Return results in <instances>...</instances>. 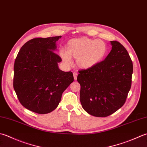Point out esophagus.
I'll list each match as a JSON object with an SVG mask.
<instances>
[{
    "instance_id": "1",
    "label": "esophagus",
    "mask_w": 147,
    "mask_h": 147,
    "mask_svg": "<svg viewBox=\"0 0 147 147\" xmlns=\"http://www.w3.org/2000/svg\"><path fill=\"white\" fill-rule=\"evenodd\" d=\"M77 76H78V73H76V72H74V73H73V76H74V80H76Z\"/></svg>"
}]
</instances>
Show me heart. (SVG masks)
Here are the masks:
<instances>
[{"mask_svg":"<svg viewBox=\"0 0 147 147\" xmlns=\"http://www.w3.org/2000/svg\"><path fill=\"white\" fill-rule=\"evenodd\" d=\"M66 49H61L59 55L66 65L72 64L76 59V65L82 69H89L102 61L108 51L106 42L101 39H93L86 37L71 39L66 45Z\"/></svg>","mask_w":147,"mask_h":147,"instance_id":"heart-1","label":"heart"}]
</instances>
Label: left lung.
Returning a JSON list of instances; mask_svg holds the SVG:
<instances>
[{"instance_id": "1", "label": "left lung", "mask_w": 147, "mask_h": 147, "mask_svg": "<svg viewBox=\"0 0 147 147\" xmlns=\"http://www.w3.org/2000/svg\"><path fill=\"white\" fill-rule=\"evenodd\" d=\"M111 50L98 65L79 71L80 102L88 114L105 117L124 105L131 87L133 62L119 42L110 41Z\"/></svg>"}]
</instances>
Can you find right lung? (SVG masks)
Here are the masks:
<instances>
[{"instance_id":"obj_1","label":"right lung","mask_w":147,"mask_h":147,"mask_svg":"<svg viewBox=\"0 0 147 147\" xmlns=\"http://www.w3.org/2000/svg\"><path fill=\"white\" fill-rule=\"evenodd\" d=\"M61 37L32 39L17 55L13 87L19 101L28 110L39 114L53 111L63 92L74 81L72 72L60 69L58 64L62 59L54 52Z\"/></svg>"}]
</instances>
